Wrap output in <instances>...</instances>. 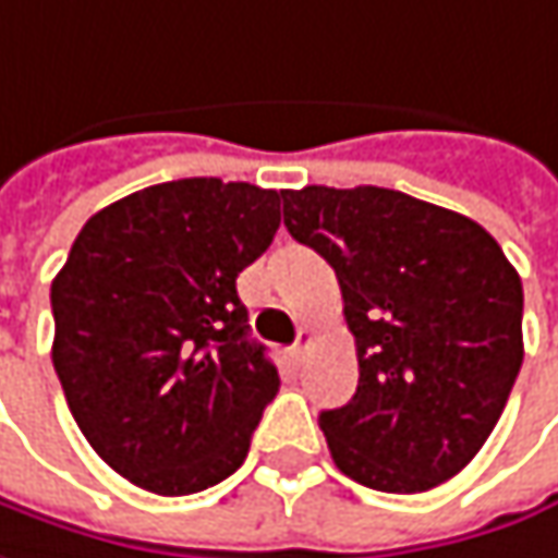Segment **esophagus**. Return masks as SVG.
<instances>
[{
  "label": "esophagus",
  "mask_w": 558,
  "mask_h": 558,
  "mask_svg": "<svg viewBox=\"0 0 558 558\" xmlns=\"http://www.w3.org/2000/svg\"><path fill=\"white\" fill-rule=\"evenodd\" d=\"M310 348H313V335L306 329H300V335H296V344H293V357L296 361H303L306 354H310Z\"/></svg>",
  "instance_id": "esophagus-1"
}]
</instances>
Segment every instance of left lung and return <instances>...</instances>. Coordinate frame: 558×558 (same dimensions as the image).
<instances>
[{
  "mask_svg": "<svg viewBox=\"0 0 558 558\" xmlns=\"http://www.w3.org/2000/svg\"><path fill=\"white\" fill-rule=\"evenodd\" d=\"M287 232L341 287L361 380L319 415L335 466L377 492L457 476L498 425L524 361V290L470 217L389 187L280 191Z\"/></svg>",
  "mask_w": 558,
  "mask_h": 558,
  "instance_id": "left-lung-1",
  "label": "left lung"
}]
</instances>
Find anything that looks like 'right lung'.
Instances as JSON below:
<instances>
[{
	"mask_svg": "<svg viewBox=\"0 0 558 558\" xmlns=\"http://www.w3.org/2000/svg\"><path fill=\"white\" fill-rule=\"evenodd\" d=\"M280 194L181 178L98 210L50 283L53 371L92 450L156 495L232 476L278 367L235 278L275 239Z\"/></svg>",
	"mask_w": 558,
	"mask_h": 558,
	"instance_id": "right-lung-1",
	"label": "right lung"
}]
</instances>
